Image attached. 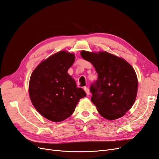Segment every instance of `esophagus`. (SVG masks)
Returning <instances> with one entry per match:
<instances>
[{
    "label": "esophagus",
    "mask_w": 159,
    "mask_h": 159,
    "mask_svg": "<svg viewBox=\"0 0 159 159\" xmlns=\"http://www.w3.org/2000/svg\"><path fill=\"white\" fill-rule=\"evenodd\" d=\"M84 91H85V93H86V94H87V95H89L90 94L89 89L87 87H84Z\"/></svg>",
    "instance_id": "obj_1"
}]
</instances>
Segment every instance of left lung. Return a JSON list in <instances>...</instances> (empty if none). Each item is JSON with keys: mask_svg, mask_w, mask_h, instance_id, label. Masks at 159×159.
<instances>
[{"mask_svg": "<svg viewBox=\"0 0 159 159\" xmlns=\"http://www.w3.org/2000/svg\"><path fill=\"white\" fill-rule=\"evenodd\" d=\"M81 56L93 64L98 78L91 85V102L99 114L108 120L117 119L125 114L136 99L137 74L124 59L107 52L81 51Z\"/></svg>", "mask_w": 159, "mask_h": 159, "instance_id": "obj_1", "label": "left lung"}]
</instances>
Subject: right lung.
I'll use <instances>...</instances> for the list:
<instances>
[{
	"mask_svg": "<svg viewBox=\"0 0 159 159\" xmlns=\"http://www.w3.org/2000/svg\"><path fill=\"white\" fill-rule=\"evenodd\" d=\"M74 60V54L60 51L42 61L30 76L31 102L50 121L60 122L70 117L79 100L86 96L68 73Z\"/></svg>",
	"mask_w": 159,
	"mask_h": 159,
	"instance_id": "right-lung-1",
	"label": "right lung"
}]
</instances>
